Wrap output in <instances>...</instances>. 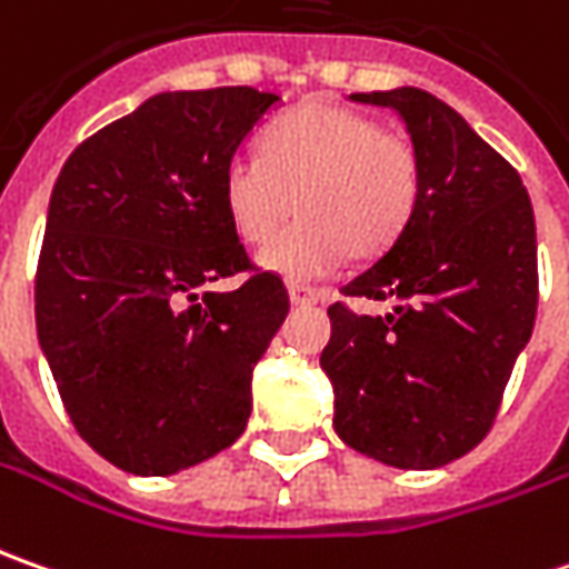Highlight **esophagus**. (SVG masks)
I'll use <instances>...</instances> for the list:
<instances>
[{
	"label": "esophagus",
	"mask_w": 569,
	"mask_h": 569,
	"mask_svg": "<svg viewBox=\"0 0 569 569\" xmlns=\"http://www.w3.org/2000/svg\"><path fill=\"white\" fill-rule=\"evenodd\" d=\"M323 296L318 289H311V286H289V302L292 305H318Z\"/></svg>",
	"instance_id": "esophagus-1"
}]
</instances>
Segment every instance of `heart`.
I'll return each instance as SVG.
<instances>
[{
    "instance_id": "heart-1",
    "label": "heart",
    "mask_w": 569,
    "mask_h": 569,
    "mask_svg": "<svg viewBox=\"0 0 569 569\" xmlns=\"http://www.w3.org/2000/svg\"><path fill=\"white\" fill-rule=\"evenodd\" d=\"M419 198L412 148L352 109L305 103L264 131V153H239L223 201L239 236L261 246L299 203L303 217L261 251L286 283H315L352 258L375 254L409 223Z\"/></svg>"
}]
</instances>
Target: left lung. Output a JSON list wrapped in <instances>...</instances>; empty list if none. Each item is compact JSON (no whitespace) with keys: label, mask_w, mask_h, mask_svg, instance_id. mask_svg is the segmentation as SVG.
I'll return each instance as SVG.
<instances>
[{"label":"left lung","mask_w":569,"mask_h":569,"mask_svg":"<svg viewBox=\"0 0 569 569\" xmlns=\"http://www.w3.org/2000/svg\"><path fill=\"white\" fill-rule=\"evenodd\" d=\"M393 109L419 160L409 223L346 296L397 299L383 318L330 305L321 368L337 435L397 469H438L488 435L539 305L536 217L517 169L419 88L349 93Z\"/></svg>","instance_id":"obj_1"}]
</instances>
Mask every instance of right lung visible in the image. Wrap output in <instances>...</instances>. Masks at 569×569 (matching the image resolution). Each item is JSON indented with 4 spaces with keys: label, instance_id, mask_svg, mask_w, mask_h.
<instances>
[{
    "label": "right lung",
    "instance_id": "add662e5",
    "mask_svg": "<svg viewBox=\"0 0 569 569\" xmlns=\"http://www.w3.org/2000/svg\"><path fill=\"white\" fill-rule=\"evenodd\" d=\"M280 103L254 88L167 90L90 134L50 194L37 340L78 435L131 476H172L239 441L251 375L289 311L248 270L223 176Z\"/></svg>",
    "mask_w": 569,
    "mask_h": 569
}]
</instances>
